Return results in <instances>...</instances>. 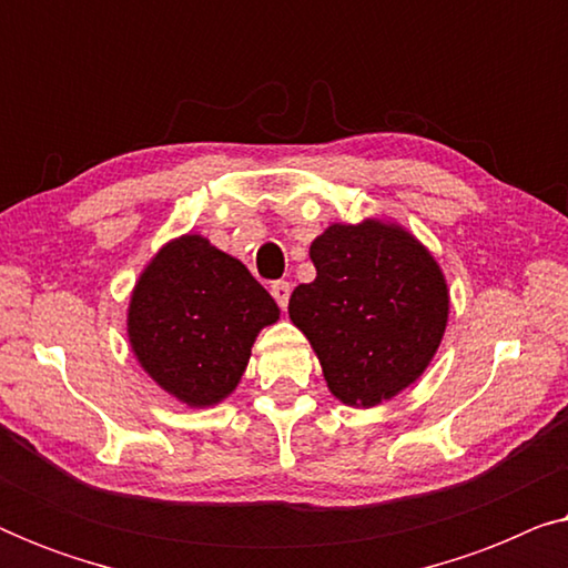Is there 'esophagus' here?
Instances as JSON below:
<instances>
[{
	"label": "esophagus",
	"instance_id": "1",
	"mask_svg": "<svg viewBox=\"0 0 568 568\" xmlns=\"http://www.w3.org/2000/svg\"><path fill=\"white\" fill-rule=\"evenodd\" d=\"M271 294H274L276 305L282 307V310H286V305H290L292 286H290V282H274V284H271Z\"/></svg>",
	"mask_w": 568,
	"mask_h": 568
}]
</instances>
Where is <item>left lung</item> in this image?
<instances>
[{
	"instance_id": "1",
	"label": "left lung",
	"mask_w": 568,
	"mask_h": 568,
	"mask_svg": "<svg viewBox=\"0 0 568 568\" xmlns=\"http://www.w3.org/2000/svg\"><path fill=\"white\" fill-rule=\"evenodd\" d=\"M315 282L290 317L317 354L328 390L372 408L414 385L447 328L449 290L434 255L395 222L331 224L310 245Z\"/></svg>"
}]
</instances>
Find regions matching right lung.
Wrapping results in <instances>:
<instances>
[{"mask_svg":"<svg viewBox=\"0 0 568 568\" xmlns=\"http://www.w3.org/2000/svg\"><path fill=\"white\" fill-rule=\"evenodd\" d=\"M278 321L243 263L201 235L170 240L131 292L126 333L142 369L189 408L235 390L261 328Z\"/></svg>","mask_w":568,"mask_h":568,"instance_id":"obj_1","label":"right lung"}]
</instances>
